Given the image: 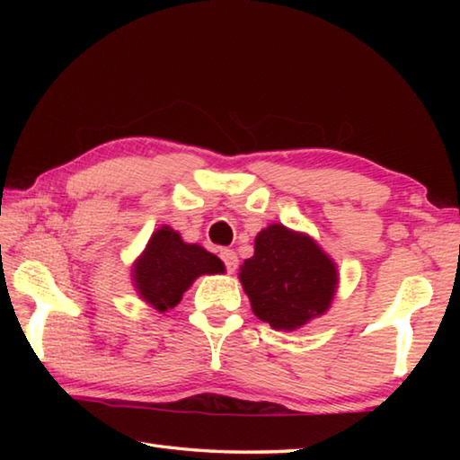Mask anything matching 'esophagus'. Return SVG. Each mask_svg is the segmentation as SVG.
Returning <instances> with one entry per match:
<instances>
[{"label":"esophagus","mask_w":460,"mask_h":460,"mask_svg":"<svg viewBox=\"0 0 460 460\" xmlns=\"http://www.w3.org/2000/svg\"><path fill=\"white\" fill-rule=\"evenodd\" d=\"M221 260L225 263V268H227L229 274H233V271L237 270V255L233 249H221Z\"/></svg>","instance_id":"esophagus-1"}]
</instances>
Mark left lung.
Segmentation results:
<instances>
[{
	"label": "left lung",
	"mask_w": 460,
	"mask_h": 460,
	"mask_svg": "<svg viewBox=\"0 0 460 460\" xmlns=\"http://www.w3.org/2000/svg\"><path fill=\"white\" fill-rule=\"evenodd\" d=\"M239 279L260 321L276 331H296L329 310L339 274L313 237L274 223L258 233L253 258L239 268Z\"/></svg>",
	"instance_id": "left-lung-1"
}]
</instances>
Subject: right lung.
<instances>
[{
  "label": "right lung",
  "mask_w": 460,
  "mask_h": 460,
  "mask_svg": "<svg viewBox=\"0 0 460 460\" xmlns=\"http://www.w3.org/2000/svg\"><path fill=\"white\" fill-rule=\"evenodd\" d=\"M225 266L215 253L197 243H184L172 227H160L134 263V286L139 298L158 313L174 308L194 279L223 274Z\"/></svg>",
  "instance_id": "obj_1"
}]
</instances>
